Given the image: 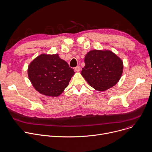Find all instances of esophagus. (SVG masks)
<instances>
[{
	"instance_id": "esophagus-1",
	"label": "esophagus",
	"mask_w": 152,
	"mask_h": 152,
	"mask_svg": "<svg viewBox=\"0 0 152 152\" xmlns=\"http://www.w3.org/2000/svg\"><path fill=\"white\" fill-rule=\"evenodd\" d=\"M75 71H77V72H79V71L81 70V67H80V66H76V67L75 68Z\"/></svg>"
}]
</instances>
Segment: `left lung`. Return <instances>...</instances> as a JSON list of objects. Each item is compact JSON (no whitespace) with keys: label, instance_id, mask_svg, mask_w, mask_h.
<instances>
[{"label":"left lung","instance_id":"8db88e82","mask_svg":"<svg viewBox=\"0 0 152 152\" xmlns=\"http://www.w3.org/2000/svg\"><path fill=\"white\" fill-rule=\"evenodd\" d=\"M81 75L88 84L99 91H105L119 81L124 65L114 53L109 50H92L84 58Z\"/></svg>","mask_w":152,"mask_h":152}]
</instances>
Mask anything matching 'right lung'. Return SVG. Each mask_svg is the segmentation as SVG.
<instances>
[{
    "mask_svg": "<svg viewBox=\"0 0 152 152\" xmlns=\"http://www.w3.org/2000/svg\"><path fill=\"white\" fill-rule=\"evenodd\" d=\"M74 70L58 54H41L30 64L28 76L35 88L46 96H58L68 86Z\"/></svg>",
    "mask_w": 152,
    "mask_h": 152,
    "instance_id": "right-lung-1",
    "label": "right lung"
}]
</instances>
